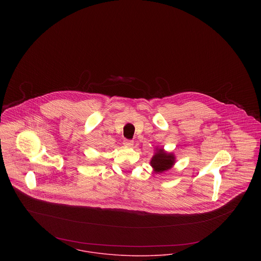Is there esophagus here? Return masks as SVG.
<instances>
[{
	"label": "esophagus",
	"instance_id": "esophagus-1",
	"mask_svg": "<svg viewBox=\"0 0 261 261\" xmlns=\"http://www.w3.org/2000/svg\"><path fill=\"white\" fill-rule=\"evenodd\" d=\"M123 144H124L125 146H129V147H130V146L134 145V142H133L132 140H124V141H123Z\"/></svg>",
	"mask_w": 261,
	"mask_h": 261
}]
</instances>
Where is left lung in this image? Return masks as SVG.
<instances>
[{"label":"left lung","mask_w":261,"mask_h":261,"mask_svg":"<svg viewBox=\"0 0 261 261\" xmlns=\"http://www.w3.org/2000/svg\"><path fill=\"white\" fill-rule=\"evenodd\" d=\"M176 158L174 153L167 152L164 149H156L153 156L150 160V166L155 173H162L170 170L174 164Z\"/></svg>","instance_id":"obj_1"}]
</instances>
